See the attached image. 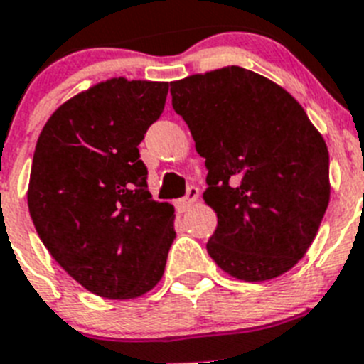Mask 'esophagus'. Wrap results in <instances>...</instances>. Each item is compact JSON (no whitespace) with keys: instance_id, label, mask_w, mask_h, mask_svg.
<instances>
[{"instance_id":"obj_1","label":"esophagus","mask_w":364,"mask_h":364,"mask_svg":"<svg viewBox=\"0 0 364 364\" xmlns=\"http://www.w3.org/2000/svg\"><path fill=\"white\" fill-rule=\"evenodd\" d=\"M197 198H198V189L191 186V188L188 189V193H186V197L176 200V210H178L180 213H184V211H188L189 208L197 202Z\"/></svg>"}]
</instances>
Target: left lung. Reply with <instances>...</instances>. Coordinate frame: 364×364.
Listing matches in <instances>:
<instances>
[{
    "label": "left lung",
    "instance_id": "obj_1",
    "mask_svg": "<svg viewBox=\"0 0 364 364\" xmlns=\"http://www.w3.org/2000/svg\"><path fill=\"white\" fill-rule=\"evenodd\" d=\"M171 96L208 167L202 198L218 218L211 259L246 282L294 268L330 202L323 134L290 92L242 67L171 82Z\"/></svg>",
    "mask_w": 364,
    "mask_h": 364
}]
</instances>
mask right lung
Listing matches in <instances>:
<instances>
[{
    "label": "right lung",
    "instance_id": "add662e5",
    "mask_svg": "<svg viewBox=\"0 0 364 364\" xmlns=\"http://www.w3.org/2000/svg\"><path fill=\"white\" fill-rule=\"evenodd\" d=\"M169 83L111 78L63 102L38 136L27 202L41 242L91 294L136 299L159 284L175 208L153 200L138 144Z\"/></svg>",
    "mask_w": 364,
    "mask_h": 364
}]
</instances>
